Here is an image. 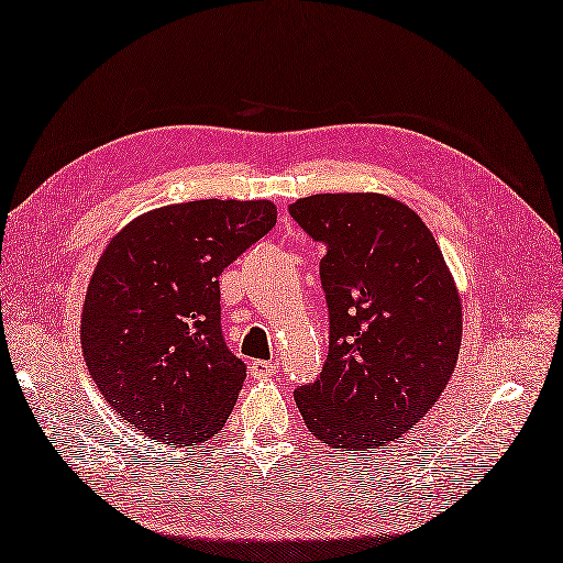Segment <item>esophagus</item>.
Listing matches in <instances>:
<instances>
[{
    "label": "esophagus",
    "instance_id": "obj_1",
    "mask_svg": "<svg viewBox=\"0 0 563 563\" xmlns=\"http://www.w3.org/2000/svg\"><path fill=\"white\" fill-rule=\"evenodd\" d=\"M278 364L276 362H264V358H256V362L250 364V373L254 378H271L276 376Z\"/></svg>",
    "mask_w": 563,
    "mask_h": 563
}]
</instances>
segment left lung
Returning <instances> with one entry per match:
<instances>
[{"mask_svg":"<svg viewBox=\"0 0 563 563\" xmlns=\"http://www.w3.org/2000/svg\"><path fill=\"white\" fill-rule=\"evenodd\" d=\"M325 244L330 344L321 376L295 390L313 438L368 452L419 423L461 350V297L421 216L378 192H325L290 205Z\"/></svg>","mask_w":563,"mask_h":563,"instance_id":"1","label":"left lung"}]
</instances>
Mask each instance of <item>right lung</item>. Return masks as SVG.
I'll list each match as a JSON object with an SVG mask.
<instances>
[{
	"label": "right lung",
	"instance_id": "right-lung-1",
	"mask_svg": "<svg viewBox=\"0 0 563 563\" xmlns=\"http://www.w3.org/2000/svg\"><path fill=\"white\" fill-rule=\"evenodd\" d=\"M276 219L268 199H197L142 213L109 240L80 344L97 390L142 435L192 446L228 421L247 373L221 335L219 276Z\"/></svg>",
	"mask_w": 563,
	"mask_h": 563
}]
</instances>
